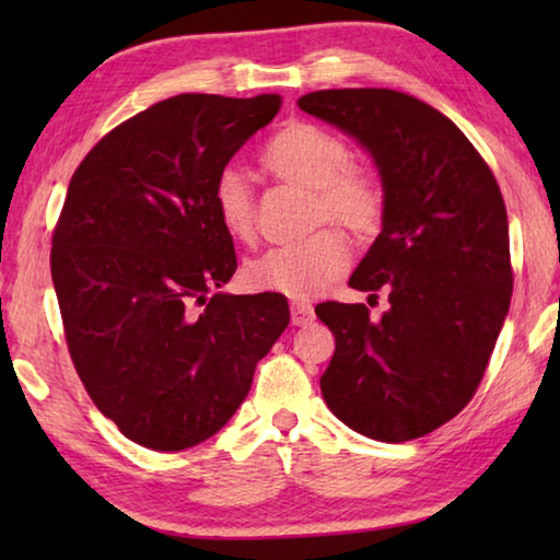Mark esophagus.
<instances>
[{
  "label": "esophagus",
  "mask_w": 560,
  "mask_h": 560,
  "mask_svg": "<svg viewBox=\"0 0 560 560\" xmlns=\"http://www.w3.org/2000/svg\"><path fill=\"white\" fill-rule=\"evenodd\" d=\"M314 308L308 306V303H291V324L293 326H308L314 324Z\"/></svg>",
  "instance_id": "1"
}]
</instances>
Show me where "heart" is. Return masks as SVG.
<instances>
[{
    "label": "heart",
    "instance_id": "b5f03b06",
    "mask_svg": "<svg viewBox=\"0 0 560 560\" xmlns=\"http://www.w3.org/2000/svg\"><path fill=\"white\" fill-rule=\"evenodd\" d=\"M350 160L353 153L346 140L316 122H291L264 148V165L273 175L314 195L308 226L334 224L353 242L365 244L381 232L385 197L377 179L365 167L350 165ZM210 205L226 236L242 244L254 240L257 202L240 167L226 165L217 173ZM346 261L343 236L334 230H318L306 240L273 246L246 261L242 279L252 291L303 301L334 281Z\"/></svg>",
    "mask_w": 560,
    "mask_h": 560
}]
</instances>
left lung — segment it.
<instances>
[{
  "instance_id": "8db88e82",
  "label": "left lung",
  "mask_w": 560,
  "mask_h": 560,
  "mask_svg": "<svg viewBox=\"0 0 560 560\" xmlns=\"http://www.w3.org/2000/svg\"><path fill=\"white\" fill-rule=\"evenodd\" d=\"M355 138L383 183V230L348 287L387 293L326 301L336 336L320 375L328 410L377 442L424 438L477 393L509 314L514 273L501 189L467 136L428 103L390 89H328L299 98Z\"/></svg>"
}]
</instances>
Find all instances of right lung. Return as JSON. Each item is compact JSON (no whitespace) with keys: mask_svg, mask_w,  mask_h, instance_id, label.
I'll return each mask as SVG.
<instances>
[{"mask_svg":"<svg viewBox=\"0 0 560 560\" xmlns=\"http://www.w3.org/2000/svg\"><path fill=\"white\" fill-rule=\"evenodd\" d=\"M279 108V93H179L113 128L69 183L51 240L66 343L91 400L148 450L220 432L289 326L281 293L220 291L236 254L210 205Z\"/></svg>","mask_w":560,"mask_h":560,"instance_id":"1","label":"right lung"}]
</instances>
